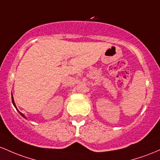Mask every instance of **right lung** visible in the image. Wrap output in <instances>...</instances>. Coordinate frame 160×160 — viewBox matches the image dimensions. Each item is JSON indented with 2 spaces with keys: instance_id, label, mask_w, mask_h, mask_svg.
<instances>
[{
  "instance_id": "add662e5",
  "label": "right lung",
  "mask_w": 160,
  "mask_h": 160,
  "mask_svg": "<svg viewBox=\"0 0 160 160\" xmlns=\"http://www.w3.org/2000/svg\"><path fill=\"white\" fill-rule=\"evenodd\" d=\"M12 104H13V106H14V107H15V108H16V109H17V110L18 111V112H19V114H20V115H21V116H22V117H24V118H25V119H26V116H24V115H23V114L22 113V112H19V110H18V109H17V107H16V104H15V102H14V100H13V97H12Z\"/></svg>"
}]
</instances>
